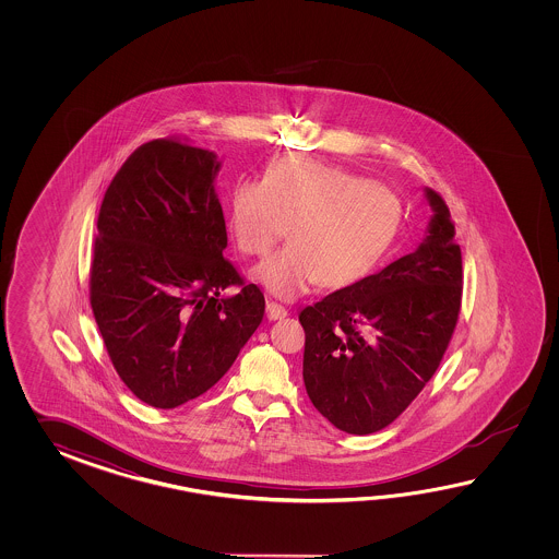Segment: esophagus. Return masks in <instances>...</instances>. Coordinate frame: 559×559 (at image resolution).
<instances>
[{"mask_svg":"<svg viewBox=\"0 0 559 559\" xmlns=\"http://www.w3.org/2000/svg\"><path fill=\"white\" fill-rule=\"evenodd\" d=\"M265 316H267V320H284L285 316H287V309L284 306H280V304H275V301H267V306H265Z\"/></svg>","mask_w":559,"mask_h":559,"instance_id":"34e87169","label":"esophagus"}]
</instances>
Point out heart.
Wrapping results in <instances>:
<instances>
[{
	"label": "heart",
	"instance_id": "heart-1",
	"mask_svg": "<svg viewBox=\"0 0 559 559\" xmlns=\"http://www.w3.org/2000/svg\"><path fill=\"white\" fill-rule=\"evenodd\" d=\"M402 222L388 186L309 155L285 157L263 181L239 179L227 205V229L246 255L265 253L287 226L289 243L251 272L280 299L364 280L392 250Z\"/></svg>",
	"mask_w": 559,
	"mask_h": 559
}]
</instances>
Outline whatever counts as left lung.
Listing matches in <instances>:
<instances>
[{
	"label": "left lung",
	"mask_w": 559,
	"mask_h": 559,
	"mask_svg": "<svg viewBox=\"0 0 559 559\" xmlns=\"http://www.w3.org/2000/svg\"><path fill=\"white\" fill-rule=\"evenodd\" d=\"M424 193L431 217L416 250L299 313L309 400L345 433L390 426L436 373L457 323L462 250L445 202Z\"/></svg>",
	"instance_id": "left-lung-1"
}]
</instances>
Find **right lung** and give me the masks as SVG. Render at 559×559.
<instances>
[{"label":"right lung","instance_id":"1","mask_svg":"<svg viewBox=\"0 0 559 559\" xmlns=\"http://www.w3.org/2000/svg\"><path fill=\"white\" fill-rule=\"evenodd\" d=\"M222 162L183 138L143 143L107 188L90 280L95 323L121 381L171 409L224 378L265 299L224 260ZM241 284L236 297H224Z\"/></svg>","mask_w":559,"mask_h":559}]
</instances>
